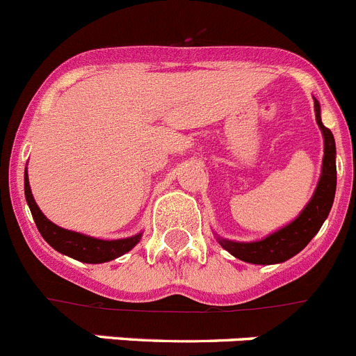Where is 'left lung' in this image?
<instances>
[{
    "label": "left lung",
    "instance_id": "8db88e82",
    "mask_svg": "<svg viewBox=\"0 0 356 356\" xmlns=\"http://www.w3.org/2000/svg\"><path fill=\"white\" fill-rule=\"evenodd\" d=\"M314 108H316V121L325 139V156H323L319 184H317L312 200L308 201V205L301 210L294 221L280 228L275 234L267 235L262 241L235 242L217 237L219 244L228 253L234 254L235 259L250 264H260V266L285 262L300 253L326 221L333 205L335 188H337V168H335L337 153H335L333 134L321 121V106L317 99H314Z\"/></svg>",
    "mask_w": 356,
    "mask_h": 356
}]
</instances>
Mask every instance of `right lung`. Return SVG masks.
Masks as SVG:
<instances>
[{"label": "right lung", "mask_w": 356, "mask_h": 356, "mask_svg": "<svg viewBox=\"0 0 356 356\" xmlns=\"http://www.w3.org/2000/svg\"><path fill=\"white\" fill-rule=\"evenodd\" d=\"M24 196H26V203L31 210L33 221H35L37 229L40 232L44 241L48 242L49 246L58 251V253L67 254V257H71L74 260H80V262H110V260H114L118 257H121V254L128 253L131 248L137 246V242L143 237V234H137L134 237L118 238V241H102V238H94L89 237V235L78 234V232H71V229L56 226L37 207L35 200H33V194H31L26 171H24Z\"/></svg>", "instance_id": "add662e5"}]
</instances>
